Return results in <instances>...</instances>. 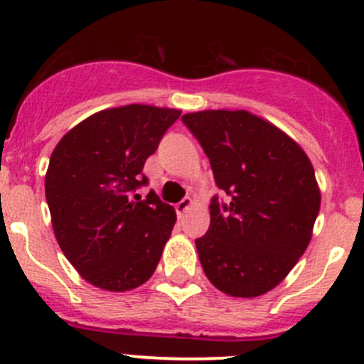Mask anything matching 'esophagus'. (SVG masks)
<instances>
[{
    "label": "esophagus",
    "instance_id": "esophagus-1",
    "mask_svg": "<svg viewBox=\"0 0 364 364\" xmlns=\"http://www.w3.org/2000/svg\"><path fill=\"white\" fill-rule=\"evenodd\" d=\"M192 199H183V200H179L178 204H176V213H178V217L181 218L183 215L186 213V211L190 210V208H192Z\"/></svg>",
    "mask_w": 364,
    "mask_h": 364
}]
</instances>
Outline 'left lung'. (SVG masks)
I'll return each mask as SVG.
<instances>
[{
  "label": "left lung",
  "mask_w": 364,
  "mask_h": 364,
  "mask_svg": "<svg viewBox=\"0 0 364 364\" xmlns=\"http://www.w3.org/2000/svg\"><path fill=\"white\" fill-rule=\"evenodd\" d=\"M231 200L210 204V228L196 240L210 283L231 297L274 290L308 249L320 188L308 154L277 126L247 110L183 115Z\"/></svg>",
  "instance_id": "8db88e82"
}]
</instances>
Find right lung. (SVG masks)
<instances>
[{"mask_svg":"<svg viewBox=\"0 0 364 364\" xmlns=\"http://www.w3.org/2000/svg\"><path fill=\"white\" fill-rule=\"evenodd\" d=\"M181 110L126 105L90 115L49 158L46 199L60 249L87 283L128 291L156 270L176 224L171 204L146 185L147 158Z\"/></svg>","mask_w":364,"mask_h":364,"instance_id":"right-lung-1","label":"right lung"}]
</instances>
